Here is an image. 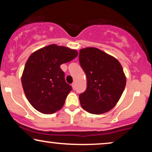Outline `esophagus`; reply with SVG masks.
<instances>
[{
    "label": "esophagus",
    "instance_id": "34e87169",
    "mask_svg": "<svg viewBox=\"0 0 152 152\" xmlns=\"http://www.w3.org/2000/svg\"><path fill=\"white\" fill-rule=\"evenodd\" d=\"M71 86H72V88H73V89H75V86H76V84H75V83H73L72 84H71Z\"/></svg>",
    "mask_w": 152,
    "mask_h": 152
}]
</instances>
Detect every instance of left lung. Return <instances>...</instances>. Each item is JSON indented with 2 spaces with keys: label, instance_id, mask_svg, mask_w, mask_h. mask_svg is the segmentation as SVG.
I'll list each match as a JSON object with an SVG mask.
<instances>
[{
  "label": "left lung",
  "instance_id": "left-lung-1",
  "mask_svg": "<svg viewBox=\"0 0 152 152\" xmlns=\"http://www.w3.org/2000/svg\"><path fill=\"white\" fill-rule=\"evenodd\" d=\"M79 63L87 78V87L79 95L83 109L102 114L112 109L121 98L126 78L116 58L96 48H83Z\"/></svg>",
  "mask_w": 152,
  "mask_h": 152
}]
</instances>
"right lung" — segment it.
<instances>
[{"label":"right lung","mask_w":152,"mask_h":152,"mask_svg":"<svg viewBox=\"0 0 152 152\" xmlns=\"http://www.w3.org/2000/svg\"><path fill=\"white\" fill-rule=\"evenodd\" d=\"M77 56L76 50L51 44L29 56L23 72L22 86L26 98L39 112L53 114L63 107L72 88L66 82L60 66Z\"/></svg>","instance_id":"right-lung-1"}]
</instances>
